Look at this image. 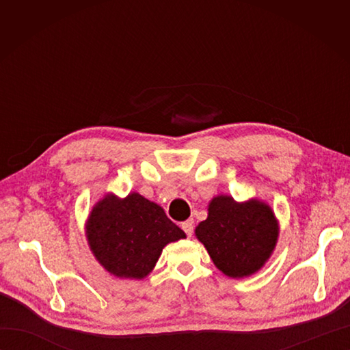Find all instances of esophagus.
I'll return each mask as SVG.
<instances>
[{
  "instance_id": "esophagus-1",
  "label": "esophagus",
  "mask_w": 350,
  "mask_h": 350,
  "mask_svg": "<svg viewBox=\"0 0 350 350\" xmlns=\"http://www.w3.org/2000/svg\"><path fill=\"white\" fill-rule=\"evenodd\" d=\"M182 228H183V232L187 233V236L191 237L192 232H194V224H192V221H185V222H182Z\"/></svg>"
}]
</instances>
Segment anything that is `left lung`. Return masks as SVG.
Listing matches in <instances>:
<instances>
[{
    "label": "left lung",
    "mask_w": 350,
    "mask_h": 350,
    "mask_svg": "<svg viewBox=\"0 0 350 350\" xmlns=\"http://www.w3.org/2000/svg\"><path fill=\"white\" fill-rule=\"evenodd\" d=\"M215 266L232 278L257 272L269 258L278 237V224L271 207L250 200L236 203L219 196L209 204V217L196 228Z\"/></svg>",
    "instance_id": "obj_1"
}]
</instances>
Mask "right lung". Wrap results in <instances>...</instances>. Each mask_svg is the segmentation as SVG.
<instances>
[{
  "mask_svg": "<svg viewBox=\"0 0 350 350\" xmlns=\"http://www.w3.org/2000/svg\"><path fill=\"white\" fill-rule=\"evenodd\" d=\"M87 237L108 272L141 280L150 273L167 243L187 234L161 206L133 192L124 200L107 196L96 204L87 222Z\"/></svg>",
  "mask_w": 350,
  "mask_h": 350,
  "instance_id": "right-lung-1",
  "label": "right lung"
}]
</instances>
